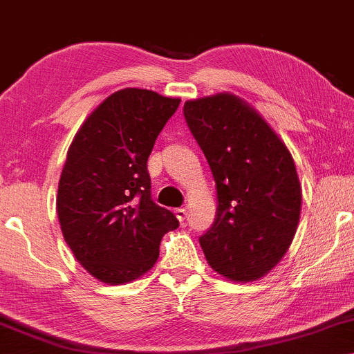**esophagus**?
Listing matches in <instances>:
<instances>
[{
	"instance_id": "obj_1",
	"label": "esophagus",
	"mask_w": 354,
	"mask_h": 354,
	"mask_svg": "<svg viewBox=\"0 0 354 354\" xmlns=\"http://www.w3.org/2000/svg\"><path fill=\"white\" fill-rule=\"evenodd\" d=\"M174 214H176L178 221H181V223L186 219V209H185V207H178V209H174Z\"/></svg>"
}]
</instances>
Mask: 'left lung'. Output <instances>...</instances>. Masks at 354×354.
Returning <instances> with one entry per match:
<instances>
[{"label":"left lung","instance_id":"obj_1","mask_svg":"<svg viewBox=\"0 0 354 354\" xmlns=\"http://www.w3.org/2000/svg\"><path fill=\"white\" fill-rule=\"evenodd\" d=\"M206 156L218 214L199 244L218 274L252 282L282 261L300 221L301 188L285 143L257 110L229 92L185 104Z\"/></svg>","mask_w":354,"mask_h":354}]
</instances>
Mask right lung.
<instances>
[{"mask_svg": "<svg viewBox=\"0 0 354 354\" xmlns=\"http://www.w3.org/2000/svg\"><path fill=\"white\" fill-rule=\"evenodd\" d=\"M181 99L147 88L107 97L82 123L62 168L57 218L80 266L122 285L155 266L160 242L180 225L153 203L148 156Z\"/></svg>", "mask_w": 354, "mask_h": 354, "instance_id": "obj_1", "label": "right lung"}]
</instances>
